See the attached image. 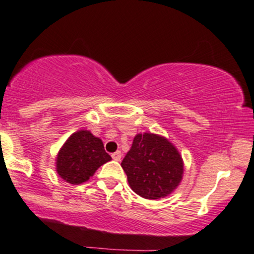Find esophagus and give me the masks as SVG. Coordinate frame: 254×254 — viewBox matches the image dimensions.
<instances>
[{
  "mask_svg": "<svg viewBox=\"0 0 254 254\" xmlns=\"http://www.w3.org/2000/svg\"><path fill=\"white\" fill-rule=\"evenodd\" d=\"M121 156H122L121 152L120 151H116V152H114V153L112 154V158L115 160V162H120Z\"/></svg>",
  "mask_w": 254,
  "mask_h": 254,
  "instance_id": "34e87169",
  "label": "esophagus"
}]
</instances>
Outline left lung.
Here are the masks:
<instances>
[{"instance_id": "1", "label": "left lung", "mask_w": 254, "mask_h": 254, "mask_svg": "<svg viewBox=\"0 0 254 254\" xmlns=\"http://www.w3.org/2000/svg\"><path fill=\"white\" fill-rule=\"evenodd\" d=\"M121 166L134 192L157 199L171 193L183 176V160L169 140L156 134H138Z\"/></svg>"}]
</instances>
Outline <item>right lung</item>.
I'll return each mask as SVG.
<instances>
[{
    "label": "right lung",
    "mask_w": 254,
    "mask_h": 254,
    "mask_svg": "<svg viewBox=\"0 0 254 254\" xmlns=\"http://www.w3.org/2000/svg\"><path fill=\"white\" fill-rule=\"evenodd\" d=\"M112 157L104 151L102 140L88 130H78L66 140L57 157V172L71 184L86 182Z\"/></svg>",
    "instance_id": "add662e5"
}]
</instances>
